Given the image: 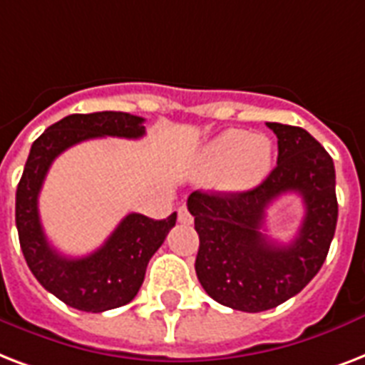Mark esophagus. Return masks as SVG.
I'll return each instance as SVG.
<instances>
[{
  "label": "esophagus",
  "mask_w": 365,
  "mask_h": 365,
  "mask_svg": "<svg viewBox=\"0 0 365 365\" xmlns=\"http://www.w3.org/2000/svg\"><path fill=\"white\" fill-rule=\"evenodd\" d=\"M192 221H194V217L190 215V211L185 205L179 207V222H182V225H192Z\"/></svg>",
  "instance_id": "esophagus-1"
}]
</instances>
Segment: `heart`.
Listing matches in <instances>:
<instances>
[{"instance_id":"1","label":"heart","mask_w":365,"mask_h":365,"mask_svg":"<svg viewBox=\"0 0 365 365\" xmlns=\"http://www.w3.org/2000/svg\"><path fill=\"white\" fill-rule=\"evenodd\" d=\"M272 143L264 135H250L244 129H228L203 146L196 168L202 175L219 177L227 192L255 188L272 168Z\"/></svg>"}]
</instances>
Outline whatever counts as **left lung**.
<instances>
[{
	"instance_id": "left-lung-1",
	"label": "left lung",
	"mask_w": 365,
	"mask_h": 365,
	"mask_svg": "<svg viewBox=\"0 0 365 365\" xmlns=\"http://www.w3.org/2000/svg\"><path fill=\"white\" fill-rule=\"evenodd\" d=\"M278 163L253 190L192 192L188 211L200 236L196 274L209 297L244 312L274 309L297 295L326 261L337 227L331 156L303 127L267 123ZM304 197L305 217L289 245L262 232L266 207L284 193Z\"/></svg>"
}]
</instances>
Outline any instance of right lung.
<instances>
[{"mask_svg": "<svg viewBox=\"0 0 365 365\" xmlns=\"http://www.w3.org/2000/svg\"><path fill=\"white\" fill-rule=\"evenodd\" d=\"M144 118L127 112L72 114L47 127L30 148L16 188L21 250L39 284L72 309L104 312L131 303L143 285L148 261L175 227L177 213L163 221L129 213L91 255L64 257L47 242L39 221L38 197L45 175L55 158L70 146L98 137L140 138Z\"/></svg>", "mask_w": 365, "mask_h": 365, "instance_id": "right-lung-1", "label": "right lung"}]
</instances>
